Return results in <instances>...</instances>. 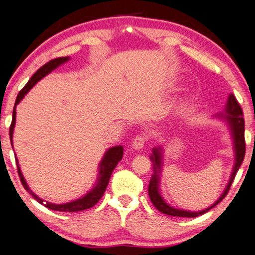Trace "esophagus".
Instances as JSON below:
<instances>
[{
	"mask_svg": "<svg viewBox=\"0 0 255 255\" xmlns=\"http://www.w3.org/2000/svg\"><path fill=\"white\" fill-rule=\"evenodd\" d=\"M147 140V136L146 135H138L135 137V139L132 140V148L136 150H140L144 147L145 141Z\"/></svg>",
	"mask_w": 255,
	"mask_h": 255,
	"instance_id": "1",
	"label": "esophagus"
}]
</instances>
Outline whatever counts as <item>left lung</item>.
<instances>
[{
	"mask_svg": "<svg viewBox=\"0 0 255 255\" xmlns=\"http://www.w3.org/2000/svg\"><path fill=\"white\" fill-rule=\"evenodd\" d=\"M215 118L222 119L225 122L228 126V129L231 131V136L233 139V147H234V154H235V163L233 166V171L231 174L230 181L226 185L225 190L222 193V196L218 198V200L215 201V204L211 205L208 208L200 211H190L184 209L174 208L173 206H170L167 202L163 199L159 192V180H161V173H162V166H163V147L162 146H157L154 147L150 154V161L153 162V171L152 179L149 181L148 185V196L150 198V201L155 206V208L161 211V213L169 215V216H175V217H198V216L204 215L207 211H209L211 208H214L216 205H218L225 196L227 195L228 190H230L231 185L234 181L235 175L239 171L242 162H243L245 156V139H244V118H243V111L240 103L237 102L234 94H230L227 98L226 107L224 109V112L215 115Z\"/></svg>",
	"mask_w": 255,
	"mask_h": 255,
	"instance_id": "left-lung-1",
	"label": "left lung"
}]
</instances>
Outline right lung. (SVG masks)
Wrapping results in <instances>:
<instances>
[{
  "label": "right lung",
  "mask_w": 255,
  "mask_h": 255,
  "mask_svg": "<svg viewBox=\"0 0 255 255\" xmlns=\"http://www.w3.org/2000/svg\"><path fill=\"white\" fill-rule=\"evenodd\" d=\"M68 60H70V57H59L56 59H51L50 62L45 64L44 66H41L39 70L34 73V74L31 76V79L28 81V83L25 84L24 88L19 92L18 97H16L14 108H13V114H12V123L10 126L11 145H13V141H12V139H13V130H14V126H15V115H16L15 108H16V106L19 105L20 101L24 98L25 94H27L30 90H31L33 86L38 83V82H39L41 79H44L46 75H48L50 72H53L55 68H57L58 66L62 65V64L68 62ZM123 155H124V147L122 145L114 146V147H110L109 149H108L105 153V155H103L101 162L98 166L99 174H98L97 182L93 185V188L83 197H81V198H79V199H75V200L70 201V202H66V204H53V202L42 200L41 198H39L37 195H34V193L31 191V189H30L29 185L27 184V181H25L22 172H21L18 158H16V155H15V162H16V167H18V173L20 176L21 183H22L23 188L33 197V199H36L38 202H39V204L44 205L45 207H47V208H49L51 210L65 211V213H75V211H82V210L91 208V207H93L99 200L101 199V197L103 196V193H105L106 189H107V185H108V183H109L112 171L115 170V167L117 166L118 162L123 158Z\"/></svg>",
  "instance_id": "obj_1"
}]
</instances>
